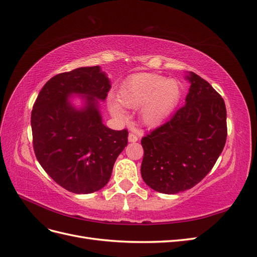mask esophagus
I'll list each match as a JSON object with an SVG mask.
<instances>
[{
    "label": "esophagus",
    "mask_w": 257,
    "mask_h": 257,
    "mask_svg": "<svg viewBox=\"0 0 257 257\" xmlns=\"http://www.w3.org/2000/svg\"><path fill=\"white\" fill-rule=\"evenodd\" d=\"M138 141V136L134 133H130L128 134V142L130 143H136Z\"/></svg>",
    "instance_id": "34e87169"
}]
</instances>
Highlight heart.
Instances as JSON below:
<instances>
[{"label":"heart","mask_w":257,"mask_h":257,"mask_svg":"<svg viewBox=\"0 0 257 257\" xmlns=\"http://www.w3.org/2000/svg\"><path fill=\"white\" fill-rule=\"evenodd\" d=\"M182 95L181 83L166 79L155 73H138L124 81L118 92V100H111L110 110L119 119H126L122 107L139 108L143 122L147 126H157L172 113Z\"/></svg>","instance_id":"1"}]
</instances>
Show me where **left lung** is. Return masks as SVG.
Returning <instances> with one entry per match:
<instances>
[{"mask_svg":"<svg viewBox=\"0 0 257 257\" xmlns=\"http://www.w3.org/2000/svg\"><path fill=\"white\" fill-rule=\"evenodd\" d=\"M185 105L142 139V177L164 194L192 189L214 166L226 143V107L208 81L190 72Z\"/></svg>","mask_w":257,"mask_h":257,"instance_id":"1","label":"left lung"}]
</instances>
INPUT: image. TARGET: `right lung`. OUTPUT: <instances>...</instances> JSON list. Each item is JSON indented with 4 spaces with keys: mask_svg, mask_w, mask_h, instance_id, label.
Here are the masks:
<instances>
[{
    "mask_svg": "<svg viewBox=\"0 0 257 257\" xmlns=\"http://www.w3.org/2000/svg\"><path fill=\"white\" fill-rule=\"evenodd\" d=\"M111 84L99 66L56 75L38 94L31 126L37 161L54 181L76 194L96 192L108 183L114 162L127 145V130L104 125L98 100ZM84 97L76 108L69 99Z\"/></svg>",
    "mask_w": 257,
    "mask_h": 257,
    "instance_id": "add662e5",
    "label": "right lung"
}]
</instances>
